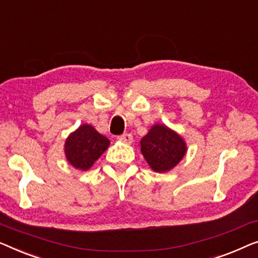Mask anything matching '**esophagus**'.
<instances>
[{"label": "esophagus", "mask_w": 258, "mask_h": 258, "mask_svg": "<svg viewBox=\"0 0 258 258\" xmlns=\"http://www.w3.org/2000/svg\"><path fill=\"white\" fill-rule=\"evenodd\" d=\"M118 139L125 144H131L133 141V137L131 133H124V134H121V136H119Z\"/></svg>", "instance_id": "1"}]
</instances>
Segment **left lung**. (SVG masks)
<instances>
[{"instance_id": "left-lung-1", "label": "left lung", "mask_w": 258, "mask_h": 258, "mask_svg": "<svg viewBox=\"0 0 258 258\" xmlns=\"http://www.w3.org/2000/svg\"><path fill=\"white\" fill-rule=\"evenodd\" d=\"M141 153L155 172H167L175 167L186 153L182 138L165 125H154L140 141Z\"/></svg>"}]
</instances>
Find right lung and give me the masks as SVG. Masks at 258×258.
I'll return each instance as SVG.
<instances>
[{
  "instance_id": "1",
  "label": "right lung",
  "mask_w": 258,
  "mask_h": 258,
  "mask_svg": "<svg viewBox=\"0 0 258 258\" xmlns=\"http://www.w3.org/2000/svg\"><path fill=\"white\" fill-rule=\"evenodd\" d=\"M110 140L98 133L91 125H82L71 133L65 143L68 161L77 169L86 170L106 151Z\"/></svg>"
}]
</instances>
